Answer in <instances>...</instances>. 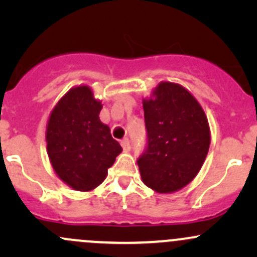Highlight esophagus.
<instances>
[{
	"label": "esophagus",
	"mask_w": 257,
	"mask_h": 257,
	"mask_svg": "<svg viewBox=\"0 0 257 257\" xmlns=\"http://www.w3.org/2000/svg\"><path fill=\"white\" fill-rule=\"evenodd\" d=\"M120 145H122V147H123V150H124V151H129V150L132 149V145H131V141H129V139L128 138H125V139H123L122 141H120Z\"/></svg>",
	"instance_id": "obj_1"
}]
</instances>
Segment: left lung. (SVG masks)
<instances>
[{"label":"left lung","mask_w":257,"mask_h":257,"mask_svg":"<svg viewBox=\"0 0 257 257\" xmlns=\"http://www.w3.org/2000/svg\"><path fill=\"white\" fill-rule=\"evenodd\" d=\"M147 149L138 159L141 180L158 193H173L199 173L210 146L204 110L186 88L161 82L143 100Z\"/></svg>","instance_id":"1"}]
</instances>
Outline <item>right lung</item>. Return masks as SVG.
Instances as JSON below:
<instances>
[{
    "label": "right lung",
    "mask_w": 257,
    "mask_h": 257,
    "mask_svg": "<svg viewBox=\"0 0 257 257\" xmlns=\"http://www.w3.org/2000/svg\"><path fill=\"white\" fill-rule=\"evenodd\" d=\"M101 108L90 87L77 85L59 100L47 123V153L53 169L76 191L98 187L122 152L99 118Z\"/></svg>",
    "instance_id": "1"
}]
</instances>
